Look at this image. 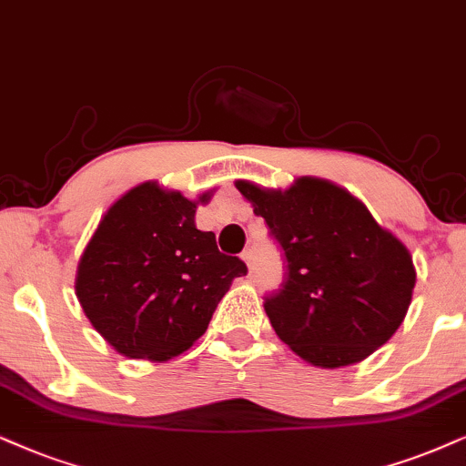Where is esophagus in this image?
Returning a JSON list of instances; mask_svg holds the SVG:
<instances>
[{"label":"esophagus","mask_w":466,"mask_h":466,"mask_svg":"<svg viewBox=\"0 0 466 466\" xmlns=\"http://www.w3.org/2000/svg\"><path fill=\"white\" fill-rule=\"evenodd\" d=\"M240 258L247 262V267H249V270H253V251L251 249H245L243 253H240Z\"/></svg>","instance_id":"esophagus-1"}]
</instances>
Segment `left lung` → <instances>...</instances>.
I'll return each mask as SVG.
<instances>
[{
    "mask_svg": "<svg viewBox=\"0 0 466 466\" xmlns=\"http://www.w3.org/2000/svg\"><path fill=\"white\" fill-rule=\"evenodd\" d=\"M237 189L284 251V281L264 309L299 357L350 365L398 331L413 297V258L357 198L318 178H299L284 193L245 180Z\"/></svg>",
    "mask_w": 466,
    "mask_h": 466,
    "instance_id": "1",
    "label": "left lung"
}]
</instances>
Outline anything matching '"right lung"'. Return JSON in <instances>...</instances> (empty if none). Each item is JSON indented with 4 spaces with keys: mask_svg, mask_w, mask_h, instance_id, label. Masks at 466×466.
Instances as JSON below:
<instances>
[{
    "mask_svg": "<svg viewBox=\"0 0 466 466\" xmlns=\"http://www.w3.org/2000/svg\"><path fill=\"white\" fill-rule=\"evenodd\" d=\"M208 202V193L199 198ZM196 202L144 182L107 210L76 268V299L122 355L165 361L204 335L245 262L196 228Z\"/></svg>",
    "mask_w": 466,
    "mask_h": 466,
    "instance_id": "right-lung-1",
    "label": "right lung"
}]
</instances>
